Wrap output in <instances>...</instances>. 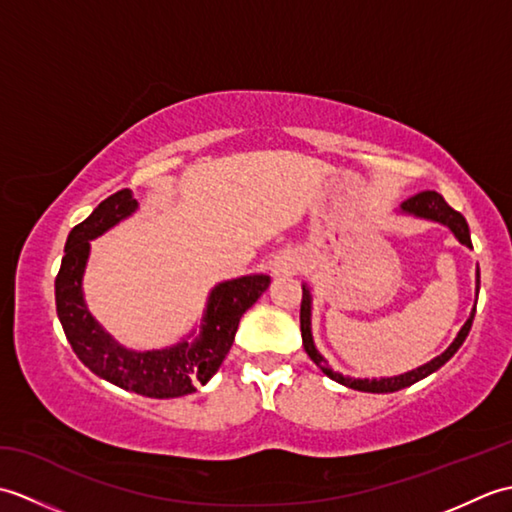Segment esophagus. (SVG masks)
Listing matches in <instances>:
<instances>
[{
    "instance_id": "1",
    "label": "esophagus",
    "mask_w": 512,
    "mask_h": 512,
    "mask_svg": "<svg viewBox=\"0 0 512 512\" xmlns=\"http://www.w3.org/2000/svg\"><path fill=\"white\" fill-rule=\"evenodd\" d=\"M299 266H301V259L299 257H295V255H281V257L275 259L273 273L275 275H292V273H297Z\"/></svg>"
}]
</instances>
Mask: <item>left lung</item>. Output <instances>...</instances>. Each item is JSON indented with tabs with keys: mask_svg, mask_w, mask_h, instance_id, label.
Returning a JSON list of instances; mask_svg holds the SVG:
<instances>
[{
	"mask_svg": "<svg viewBox=\"0 0 512 512\" xmlns=\"http://www.w3.org/2000/svg\"><path fill=\"white\" fill-rule=\"evenodd\" d=\"M402 211L405 213H411V215H418V217H427V220H436L444 226H449L451 231L455 233V237L460 239V242L464 246H471V233H469V224H466L464 215L460 211L451 209V206L447 204V200L442 198L440 193L436 191H422V193H416L413 198L402 202ZM477 290H480V270H477ZM473 317H475V308L471 312L469 321L464 323V328L460 330L458 339H455L447 352H442L440 356L433 358L431 363L422 365L418 369H413V372H407V374H400V376H394V378H380V380H354V378H345L341 374L332 372V369L328 367V361L317 352V347H314L312 343V334H310V292L303 288V297H301V336H303V350H306V354L312 358L314 365H317L321 372L325 376H330L332 380H336V383H341L345 387L350 389H358V391H369V394H389V391H398L402 387H409L413 383H418V380H422L424 376H429L436 372V369H440L444 363L449 361V358L460 350V345L464 343L466 336H469L471 332V325H473Z\"/></svg>",
	"mask_w": 512,
	"mask_h": 512,
	"instance_id": "8db88e82",
	"label": "left lung"
}]
</instances>
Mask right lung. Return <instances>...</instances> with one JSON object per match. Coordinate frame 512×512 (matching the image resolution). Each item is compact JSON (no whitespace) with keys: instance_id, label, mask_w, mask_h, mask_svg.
<instances>
[{"instance_id":"add662e5","label":"right lung","mask_w":512,"mask_h":512,"mask_svg":"<svg viewBox=\"0 0 512 512\" xmlns=\"http://www.w3.org/2000/svg\"><path fill=\"white\" fill-rule=\"evenodd\" d=\"M134 209L132 193L121 189L96 206L88 220L72 228L59 275L54 279L57 314L74 354L96 376L149 398L187 396L195 391V385H204L220 369L235 341L239 319L264 295L270 277L250 275L217 286L209 297L202 334L195 343L184 341L167 350L129 352L114 343L92 319L83 303L81 277L88 262L90 239L105 233Z\"/></svg>"}]
</instances>
